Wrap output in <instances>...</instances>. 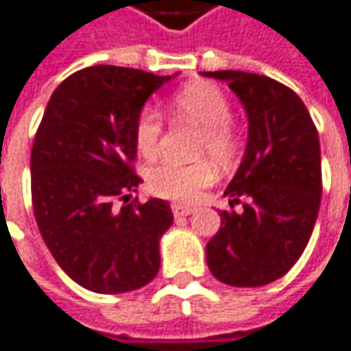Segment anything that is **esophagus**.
<instances>
[{"mask_svg":"<svg viewBox=\"0 0 351 351\" xmlns=\"http://www.w3.org/2000/svg\"><path fill=\"white\" fill-rule=\"evenodd\" d=\"M195 213V206H189V204H173V215L176 218L180 217H189V215H193Z\"/></svg>","mask_w":351,"mask_h":351,"instance_id":"esophagus-1","label":"esophagus"}]
</instances>
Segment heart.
Masks as SVG:
<instances>
[{"instance_id":"1","label":"heart","mask_w":351,"mask_h":351,"mask_svg":"<svg viewBox=\"0 0 351 351\" xmlns=\"http://www.w3.org/2000/svg\"><path fill=\"white\" fill-rule=\"evenodd\" d=\"M171 111L176 119L200 127L196 155L210 156L218 165H228L240 151V134L230 121V103L217 85L193 81L171 97ZM134 145L145 158H153L162 141V117L155 109H143L134 119ZM217 178L210 160L191 165L160 162L147 175L149 193L167 200L193 202Z\"/></svg>"}]
</instances>
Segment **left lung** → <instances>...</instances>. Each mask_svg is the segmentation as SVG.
Returning <instances> with one entry per match:
<instances>
[{
	"label": "left lung",
	"instance_id": "8db88e82",
	"mask_svg": "<svg viewBox=\"0 0 351 351\" xmlns=\"http://www.w3.org/2000/svg\"><path fill=\"white\" fill-rule=\"evenodd\" d=\"M224 79L248 114L246 155L224 195L220 230L206 244L213 276L252 288L284 276L312 237L322 198L316 125L290 87L266 75L208 71Z\"/></svg>",
	"mask_w": 351,
	"mask_h": 351
}]
</instances>
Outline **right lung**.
<instances>
[{
    "instance_id": "obj_1",
    "label": "right lung",
    "mask_w": 351,
    "mask_h": 351,
    "mask_svg": "<svg viewBox=\"0 0 351 351\" xmlns=\"http://www.w3.org/2000/svg\"><path fill=\"white\" fill-rule=\"evenodd\" d=\"M169 79L114 65L75 71L37 127L35 222L63 272L91 292H131L158 272V240L173 213L167 200H131L141 182L133 129L149 95Z\"/></svg>"
}]
</instances>
